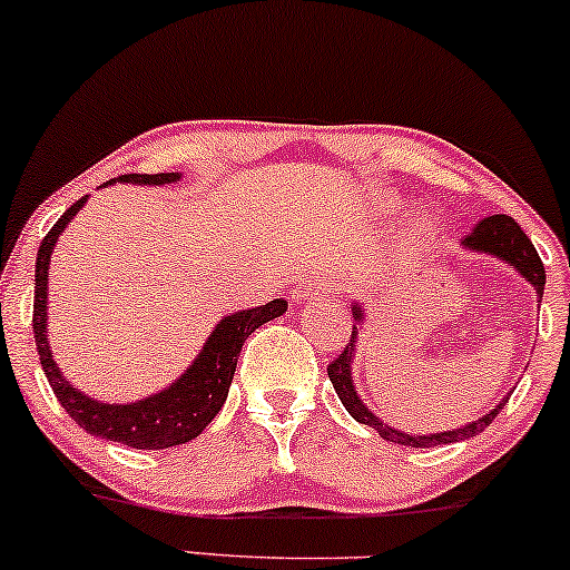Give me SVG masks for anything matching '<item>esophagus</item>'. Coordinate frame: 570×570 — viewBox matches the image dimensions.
Returning a JSON list of instances; mask_svg holds the SVG:
<instances>
[{"label": "esophagus", "instance_id": "obj_1", "mask_svg": "<svg viewBox=\"0 0 570 570\" xmlns=\"http://www.w3.org/2000/svg\"><path fill=\"white\" fill-rule=\"evenodd\" d=\"M331 294H336L334 286H331L326 278H315L313 284L299 286V289L294 292V299H305V297H331Z\"/></svg>", "mask_w": 570, "mask_h": 570}]
</instances>
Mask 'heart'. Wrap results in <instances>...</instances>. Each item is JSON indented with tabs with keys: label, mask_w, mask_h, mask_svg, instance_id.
Returning a JSON list of instances; mask_svg holds the SVG:
<instances>
[{
	"label": "heart",
	"mask_w": 570,
	"mask_h": 570,
	"mask_svg": "<svg viewBox=\"0 0 570 570\" xmlns=\"http://www.w3.org/2000/svg\"><path fill=\"white\" fill-rule=\"evenodd\" d=\"M410 228H413V232H415V234L426 232V226H423V223H421V220H417V223H413V226H410Z\"/></svg>",
	"instance_id": "heart-1"
}]
</instances>
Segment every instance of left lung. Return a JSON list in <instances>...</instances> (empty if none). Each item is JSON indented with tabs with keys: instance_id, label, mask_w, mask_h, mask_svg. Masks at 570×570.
Segmentation results:
<instances>
[{
	"instance_id": "left-lung-1",
	"label": "left lung",
	"mask_w": 570,
	"mask_h": 570,
	"mask_svg": "<svg viewBox=\"0 0 570 570\" xmlns=\"http://www.w3.org/2000/svg\"><path fill=\"white\" fill-rule=\"evenodd\" d=\"M463 247L468 249H476L484 252V255H494L500 261H505L508 265L521 273V276L534 286L539 294V302H542L544 294V265L539 261L534 244H531L529 236L521 232V226L510 218V215H489L481 223H476L471 234L463 239ZM352 318L355 323H363V305L360 302H352ZM355 347H357V326H352V336L347 342V347L342 350V355L336 360H331L328 365V379L334 384L338 400L342 405L347 407V413L355 417L357 423H365V426L376 429L386 442L394 444H407V446H436V444H452V442H463V439H471L484 431L489 423L494 421L497 413L505 407V402L510 397H505L500 405H494L484 417L479 421L465 423V426L452 429V431H442V434H405V431L392 429L389 423L379 421L376 415L371 413L368 407L363 405L360 394L355 392V384H352V360H355Z\"/></svg>"
}]
</instances>
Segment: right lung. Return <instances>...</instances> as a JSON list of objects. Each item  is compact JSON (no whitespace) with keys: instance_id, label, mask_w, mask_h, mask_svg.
Returning a JSON list of instances; mask_svg holds the SVG:
<instances>
[{"instance_id":"1","label":"right lung","mask_w":570,"mask_h":570,"mask_svg":"<svg viewBox=\"0 0 570 570\" xmlns=\"http://www.w3.org/2000/svg\"><path fill=\"white\" fill-rule=\"evenodd\" d=\"M178 173H126L120 184H144L163 186L178 181ZM110 184H115V178ZM107 186V184H105ZM86 205L81 197L60 215V220L49 228L41 239L39 255H36V286H33V336L36 350H39L41 368L47 373L49 386L60 400L78 426L89 431L91 436H102L107 442L128 444L134 450H165L199 436L207 423L218 415L223 402L228 397V386L234 381L236 360H239L242 344L252 331L261 328L278 315L286 313V299H273L268 305L239 309V313L226 315L213 334L207 336L205 347L197 360L186 368L181 379H176L163 392L149 394V397L128 402V405H107L94 397H86L81 389H73L65 381L62 371L52 360V350L47 342V281H49V257H52L55 244L60 234L73 220V215Z\"/></svg>"}]
</instances>
